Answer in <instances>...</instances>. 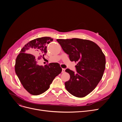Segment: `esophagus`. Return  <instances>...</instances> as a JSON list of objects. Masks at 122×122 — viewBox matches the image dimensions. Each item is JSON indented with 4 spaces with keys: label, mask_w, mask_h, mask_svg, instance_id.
I'll return each mask as SVG.
<instances>
[{
    "label": "esophagus",
    "mask_w": 122,
    "mask_h": 122,
    "mask_svg": "<svg viewBox=\"0 0 122 122\" xmlns=\"http://www.w3.org/2000/svg\"><path fill=\"white\" fill-rule=\"evenodd\" d=\"M65 69H64V68H62V71H61V73H64V72H65Z\"/></svg>",
    "instance_id": "1"
}]
</instances>
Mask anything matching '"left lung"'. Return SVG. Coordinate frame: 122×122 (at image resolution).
Returning a JSON list of instances; mask_svg holds the SVG:
<instances>
[{"label": "left lung", "instance_id": "8db88e82", "mask_svg": "<svg viewBox=\"0 0 122 122\" xmlns=\"http://www.w3.org/2000/svg\"><path fill=\"white\" fill-rule=\"evenodd\" d=\"M70 60L77 62L76 72L69 69L66 72L70 78L65 83L67 90L77 97H84L97 86L105 69V56L96 44L78 38L57 39Z\"/></svg>", "mask_w": 122, "mask_h": 122}]
</instances>
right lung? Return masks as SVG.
<instances>
[{"instance_id": "obj_1", "label": "right lung", "mask_w": 122, "mask_h": 122, "mask_svg": "<svg viewBox=\"0 0 122 122\" xmlns=\"http://www.w3.org/2000/svg\"><path fill=\"white\" fill-rule=\"evenodd\" d=\"M50 37L33 40L22 48L16 60L15 72L21 84L28 93L39 95L46 92L52 81L62 71L58 63L44 66L37 64V60L47 53V44L52 42Z\"/></svg>"}]
</instances>
